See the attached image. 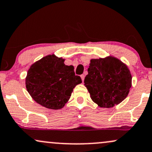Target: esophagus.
<instances>
[{"mask_svg":"<svg viewBox=\"0 0 152 152\" xmlns=\"http://www.w3.org/2000/svg\"><path fill=\"white\" fill-rule=\"evenodd\" d=\"M81 80H82V81L83 82H84V78H85V76L84 74H82V75H81Z\"/></svg>","mask_w":152,"mask_h":152,"instance_id":"esophagus-1","label":"esophagus"}]
</instances>
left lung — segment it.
I'll return each instance as SVG.
<instances>
[{
  "label": "left lung",
  "mask_w": 152,
  "mask_h": 152,
  "mask_svg": "<svg viewBox=\"0 0 152 152\" xmlns=\"http://www.w3.org/2000/svg\"><path fill=\"white\" fill-rule=\"evenodd\" d=\"M132 76L128 66L113 56L91 59L84 85L92 101L100 107L110 108L128 96Z\"/></svg>",
  "instance_id": "obj_1"
}]
</instances>
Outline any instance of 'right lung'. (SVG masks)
I'll use <instances>...</instances> for the list:
<instances>
[{
    "instance_id": "obj_1",
    "label": "right lung",
    "mask_w": 152,
    "mask_h": 152,
    "mask_svg": "<svg viewBox=\"0 0 152 152\" xmlns=\"http://www.w3.org/2000/svg\"><path fill=\"white\" fill-rule=\"evenodd\" d=\"M65 59L48 55L30 66L26 77V88L32 99L40 105L60 110L69 100L73 89L82 82L76 76L73 66Z\"/></svg>"
}]
</instances>
